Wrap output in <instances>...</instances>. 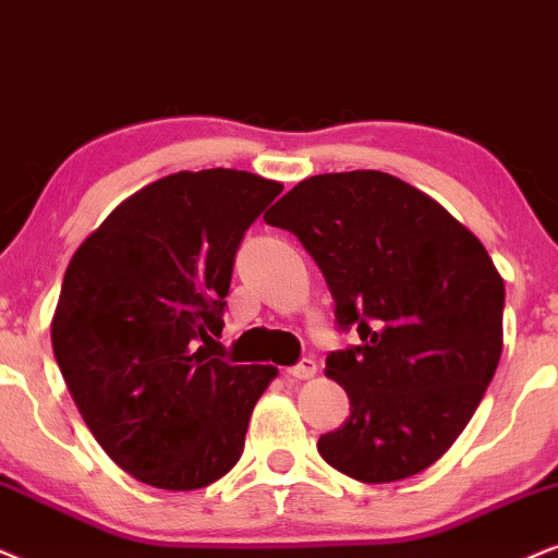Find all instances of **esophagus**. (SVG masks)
<instances>
[{
	"label": "esophagus",
	"instance_id": "esophagus-1",
	"mask_svg": "<svg viewBox=\"0 0 558 558\" xmlns=\"http://www.w3.org/2000/svg\"><path fill=\"white\" fill-rule=\"evenodd\" d=\"M293 378H299V380H306V378H314V373H316V361L314 357H301V363L299 365H293L291 371Z\"/></svg>",
	"mask_w": 558,
	"mask_h": 558
}]
</instances>
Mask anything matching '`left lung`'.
<instances>
[{
  "label": "left lung",
  "mask_w": 558,
  "mask_h": 558,
  "mask_svg": "<svg viewBox=\"0 0 558 558\" xmlns=\"http://www.w3.org/2000/svg\"><path fill=\"white\" fill-rule=\"evenodd\" d=\"M299 236L361 344L329 352L350 417L316 448L357 482L414 476L474 417L502 355L505 283L440 203L376 169L316 174L265 216Z\"/></svg>",
  "instance_id": "obj_1"
}]
</instances>
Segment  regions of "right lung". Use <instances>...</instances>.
Instances as JSON below:
<instances>
[{"mask_svg":"<svg viewBox=\"0 0 558 558\" xmlns=\"http://www.w3.org/2000/svg\"><path fill=\"white\" fill-rule=\"evenodd\" d=\"M283 185L239 169L146 185L84 239L51 322L66 389L105 453L138 482L214 484L244 450L272 365L210 357L244 231Z\"/></svg>","mask_w":558,"mask_h":558,"instance_id":"obj_1","label":"right lung"}]
</instances>
